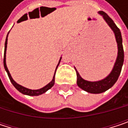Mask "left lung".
I'll return each instance as SVG.
<instances>
[{
  "mask_svg": "<svg viewBox=\"0 0 128 128\" xmlns=\"http://www.w3.org/2000/svg\"><path fill=\"white\" fill-rule=\"evenodd\" d=\"M98 13L103 16L104 19L105 20L107 24L109 25V26L111 28V30L114 31L115 34L117 46H118V56L114 64V69L111 71L110 74L108 77L104 78L103 80H101L98 82H88V81L83 79L80 76L77 70L75 68L76 71V75H77L78 86L82 90L90 93H101L110 89L111 87H113L114 84L116 82L121 73L122 67L124 62V50H123V46H122V35H121V32L119 29L116 26L114 20L108 15L107 13H105L103 11H100L98 12Z\"/></svg>",
  "mask_w": 128,
  "mask_h": 128,
  "instance_id": "obj_1",
  "label": "left lung"
}]
</instances>
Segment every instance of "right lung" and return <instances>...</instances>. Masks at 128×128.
<instances>
[{
    "label": "right lung",
    "instance_id": "obj_1",
    "mask_svg": "<svg viewBox=\"0 0 128 128\" xmlns=\"http://www.w3.org/2000/svg\"><path fill=\"white\" fill-rule=\"evenodd\" d=\"M7 38H8V35H7V36H6V42H5L4 56V68H5V70H6V72H7V74H8V76H9V78H10V82H12V84L14 85V87L18 90L19 92H20L21 93L25 94V95H28V96H38V95H40V94L44 93L46 91H47L48 90L50 89V88L54 85V84H55V76H56V72H55V74H54V76H53V78H52V82H50L48 84H46L45 87H44V88H40V89L39 90H30L28 89V88H24V87H23V86L18 84H17V83L13 80L12 76H11V75H10V72H9V70H8V68H7V66H6V46H7ZM61 59H62V58H61ZM61 59H60V61H61ZM60 61H59V62H58V64L60 63ZM58 66H56V69H57Z\"/></svg>",
    "mask_w": 128,
    "mask_h": 128
}]
</instances>
